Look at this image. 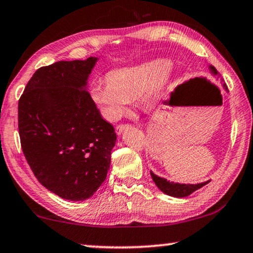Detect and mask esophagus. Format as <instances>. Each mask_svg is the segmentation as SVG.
<instances>
[{
  "instance_id": "obj_1",
  "label": "esophagus",
  "mask_w": 253,
  "mask_h": 253,
  "mask_svg": "<svg viewBox=\"0 0 253 253\" xmlns=\"http://www.w3.org/2000/svg\"><path fill=\"white\" fill-rule=\"evenodd\" d=\"M128 127V125L127 124H121V125H118V126L116 127V133L118 134V135H120L121 133H123V130L125 128H127Z\"/></svg>"
}]
</instances>
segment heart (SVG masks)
Here are the masks:
<instances>
[{
  "instance_id": "1",
  "label": "heart",
  "mask_w": 253,
  "mask_h": 253,
  "mask_svg": "<svg viewBox=\"0 0 253 253\" xmlns=\"http://www.w3.org/2000/svg\"><path fill=\"white\" fill-rule=\"evenodd\" d=\"M170 82L168 62L154 60L112 70L107 79L92 83L90 95L107 119L117 120L133 99L140 98L147 105H153L161 98Z\"/></svg>"
}]
</instances>
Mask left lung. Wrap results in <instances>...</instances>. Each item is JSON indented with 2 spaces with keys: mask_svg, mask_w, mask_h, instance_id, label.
I'll list each match as a JSON object with an SVG mask.
<instances>
[{
  "mask_svg": "<svg viewBox=\"0 0 253 253\" xmlns=\"http://www.w3.org/2000/svg\"><path fill=\"white\" fill-rule=\"evenodd\" d=\"M210 69L211 74L217 75V70L215 69L213 66H210ZM223 87L228 91V87L225 85V83H223ZM150 174H151V178H153V180L155 181V184H156V186L160 188L163 193L174 198L187 197V195L193 193L194 191L199 190V188L210 183V180H207L205 181V183H200V184H179V183H173V181L167 180L166 178L158 177L155 173L151 172V171H150Z\"/></svg>",
  "mask_w": 253,
  "mask_h": 253,
  "instance_id": "obj_1",
  "label": "left lung"
}]
</instances>
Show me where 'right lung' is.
I'll return each mask as SVG.
<instances>
[{
	"label": "right lung",
	"instance_id": "right-lung-1",
	"mask_svg": "<svg viewBox=\"0 0 253 253\" xmlns=\"http://www.w3.org/2000/svg\"><path fill=\"white\" fill-rule=\"evenodd\" d=\"M97 58L42 67L18 102L23 153L39 183L60 198L89 199L105 180L113 126L86 90Z\"/></svg>",
	"mask_w": 253,
	"mask_h": 253
}]
</instances>
